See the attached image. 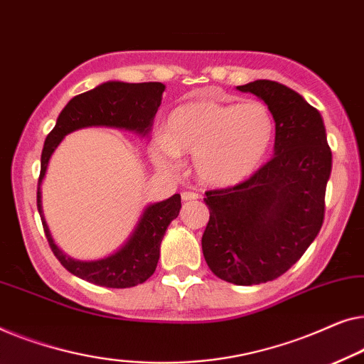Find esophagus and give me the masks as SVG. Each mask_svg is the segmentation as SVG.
<instances>
[{
	"label": "esophagus",
	"instance_id": "34e87169",
	"mask_svg": "<svg viewBox=\"0 0 364 364\" xmlns=\"http://www.w3.org/2000/svg\"><path fill=\"white\" fill-rule=\"evenodd\" d=\"M181 198H183V201H194V199L199 198V194L194 191H183Z\"/></svg>",
	"mask_w": 364,
	"mask_h": 364
}]
</instances>
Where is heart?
<instances>
[{
  "instance_id": "obj_1",
  "label": "heart",
  "mask_w": 364,
  "mask_h": 364,
  "mask_svg": "<svg viewBox=\"0 0 364 364\" xmlns=\"http://www.w3.org/2000/svg\"><path fill=\"white\" fill-rule=\"evenodd\" d=\"M275 140V119L264 102L193 100L168 115L165 136L151 145V158L175 171L180 155L194 156V173L206 186L228 188L262 166Z\"/></svg>"
}]
</instances>
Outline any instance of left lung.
Masks as SVG:
<instances>
[{"mask_svg": "<svg viewBox=\"0 0 364 364\" xmlns=\"http://www.w3.org/2000/svg\"><path fill=\"white\" fill-rule=\"evenodd\" d=\"M275 119L274 158L249 180L206 191L204 259L216 277L257 285L285 274L314 242L325 216L331 150L320 112L274 80L239 85Z\"/></svg>", "mask_w": 364, "mask_h": 364, "instance_id": "1", "label": "left lung"}]
</instances>
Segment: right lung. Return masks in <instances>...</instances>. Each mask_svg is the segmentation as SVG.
<instances>
[{"label":"right lung","instance_id":"right-lung-1","mask_svg":"<svg viewBox=\"0 0 364 364\" xmlns=\"http://www.w3.org/2000/svg\"><path fill=\"white\" fill-rule=\"evenodd\" d=\"M163 92H165V85L161 82H141V84H129V82L119 80L104 82L95 89L70 99L44 141L38 181V211L46 237L59 262L70 274L90 284L109 287V289H129L150 279L160 259L163 235L170 223L180 214L181 196L175 194L165 201L146 206L129 240L109 257L99 260H75L65 255L54 244L43 214L41 184L46 176L49 160L68 133L85 129V127H112V129L135 132L141 136L148 135L158 107L161 104Z\"/></svg>","mask_w":364,"mask_h":364}]
</instances>
